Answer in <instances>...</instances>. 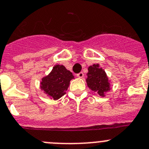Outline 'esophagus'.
I'll use <instances>...</instances> for the list:
<instances>
[{
  "instance_id": "34e87169",
  "label": "esophagus",
  "mask_w": 149,
  "mask_h": 149,
  "mask_svg": "<svg viewBox=\"0 0 149 149\" xmlns=\"http://www.w3.org/2000/svg\"><path fill=\"white\" fill-rule=\"evenodd\" d=\"M76 76L79 78H82L83 76H84V73H83V72H80V73H79L78 74H76Z\"/></svg>"
}]
</instances>
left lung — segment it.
<instances>
[{"label": "left lung", "mask_w": 149, "mask_h": 149, "mask_svg": "<svg viewBox=\"0 0 149 149\" xmlns=\"http://www.w3.org/2000/svg\"><path fill=\"white\" fill-rule=\"evenodd\" d=\"M87 75V86L92 90L96 92L100 96H104V94L110 90L106 73L102 68H99L98 64L89 67Z\"/></svg>", "instance_id": "obj_1"}]
</instances>
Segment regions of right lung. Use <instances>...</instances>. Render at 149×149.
<instances>
[{"instance_id": "1", "label": "right lung", "mask_w": 149, "mask_h": 149, "mask_svg": "<svg viewBox=\"0 0 149 149\" xmlns=\"http://www.w3.org/2000/svg\"><path fill=\"white\" fill-rule=\"evenodd\" d=\"M73 78L71 72L65 66L56 65L48 76L42 79L41 89L50 98L57 100L65 95Z\"/></svg>"}]
</instances>
